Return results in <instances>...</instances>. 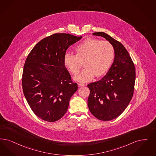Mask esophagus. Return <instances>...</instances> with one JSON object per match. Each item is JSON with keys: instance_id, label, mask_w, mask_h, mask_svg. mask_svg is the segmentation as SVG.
I'll return each mask as SVG.
<instances>
[{"instance_id": "34e87169", "label": "esophagus", "mask_w": 156, "mask_h": 156, "mask_svg": "<svg viewBox=\"0 0 156 156\" xmlns=\"http://www.w3.org/2000/svg\"><path fill=\"white\" fill-rule=\"evenodd\" d=\"M78 87H82L85 86V84H83V83H78Z\"/></svg>"}]
</instances>
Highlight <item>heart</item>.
<instances>
[{
	"label": "heart",
	"instance_id": "b5f03b06",
	"mask_svg": "<svg viewBox=\"0 0 156 156\" xmlns=\"http://www.w3.org/2000/svg\"><path fill=\"white\" fill-rule=\"evenodd\" d=\"M76 55L67 53L64 56L66 67L74 75H77L83 62L85 67L75 77L76 81L86 82L95 76L105 74L110 69L114 58V49L108 41L87 38L75 48Z\"/></svg>",
	"mask_w": 156,
	"mask_h": 156
}]
</instances>
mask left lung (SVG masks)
<instances>
[{
  "label": "left lung",
  "instance_id": "8db88e82",
  "mask_svg": "<svg viewBox=\"0 0 156 156\" xmlns=\"http://www.w3.org/2000/svg\"><path fill=\"white\" fill-rule=\"evenodd\" d=\"M94 35L105 38L114 49V59L106 75L100 81L87 85L90 94L87 106L100 120L110 121L120 115L133 96L136 73L131 56L122 44L103 32Z\"/></svg>",
  "mask_w": 156,
  "mask_h": 156
}]
</instances>
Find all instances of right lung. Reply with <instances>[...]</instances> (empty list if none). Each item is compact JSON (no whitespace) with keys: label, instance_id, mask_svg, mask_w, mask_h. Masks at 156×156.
<instances>
[{"label":"right lung","instance_id":"add662e5","mask_svg":"<svg viewBox=\"0 0 156 156\" xmlns=\"http://www.w3.org/2000/svg\"><path fill=\"white\" fill-rule=\"evenodd\" d=\"M82 37L55 34L39 42L28 55L23 69V93L34 114L55 122L67 112L78 85L71 81L64 56Z\"/></svg>","mask_w":156,"mask_h":156}]
</instances>
